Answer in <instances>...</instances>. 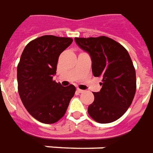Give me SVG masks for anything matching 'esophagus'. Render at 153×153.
<instances>
[{"label": "esophagus", "mask_w": 153, "mask_h": 153, "mask_svg": "<svg viewBox=\"0 0 153 153\" xmlns=\"http://www.w3.org/2000/svg\"><path fill=\"white\" fill-rule=\"evenodd\" d=\"M76 91H77L78 93H83V92H84V90H81V89H79V88H77V89H76Z\"/></svg>", "instance_id": "esophagus-1"}]
</instances>
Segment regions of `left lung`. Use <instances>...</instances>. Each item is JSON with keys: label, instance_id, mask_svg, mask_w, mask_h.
Wrapping results in <instances>:
<instances>
[{"label": "left lung", "instance_id": "1", "mask_svg": "<svg viewBox=\"0 0 153 153\" xmlns=\"http://www.w3.org/2000/svg\"><path fill=\"white\" fill-rule=\"evenodd\" d=\"M76 44L90 54L94 76H102V88L94 92L88 107L90 117L99 123H111L130 108L136 91V74L130 54L117 41L105 36L75 37Z\"/></svg>", "mask_w": 153, "mask_h": 153}]
</instances>
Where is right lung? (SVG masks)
I'll return each mask as SVG.
<instances>
[{
    "mask_svg": "<svg viewBox=\"0 0 153 153\" xmlns=\"http://www.w3.org/2000/svg\"><path fill=\"white\" fill-rule=\"evenodd\" d=\"M73 41L70 37L40 36L24 48L17 67L18 91L30 115L45 124L59 121L74 96L73 85L63 87L53 80L60 53Z\"/></svg>",
    "mask_w": 153,
    "mask_h": 153,
    "instance_id": "right-lung-1",
    "label": "right lung"
}]
</instances>
